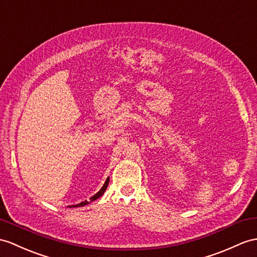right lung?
<instances>
[{"label": "right lung", "mask_w": 257, "mask_h": 257, "mask_svg": "<svg viewBox=\"0 0 257 257\" xmlns=\"http://www.w3.org/2000/svg\"><path fill=\"white\" fill-rule=\"evenodd\" d=\"M109 180H110V178H108L107 180H105V182H104L103 186L101 187V190H100V191H99L97 194H95V195H93V196H91V197H90V202L95 201V199L99 198L100 196L102 195V194H103V193H104V191H105V189H107V187H108V184H109ZM87 204H89V203L87 202V201H85V202H81V203H79V204H77V205H72L71 207H81V206H85V205H87Z\"/></svg>", "instance_id": "obj_1"}]
</instances>
